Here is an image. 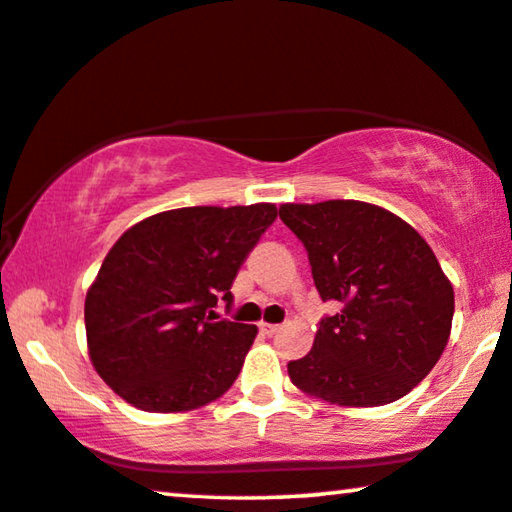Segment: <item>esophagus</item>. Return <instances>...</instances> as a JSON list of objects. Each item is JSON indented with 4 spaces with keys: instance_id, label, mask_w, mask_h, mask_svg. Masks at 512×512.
<instances>
[{
    "instance_id": "34e87169",
    "label": "esophagus",
    "mask_w": 512,
    "mask_h": 512,
    "mask_svg": "<svg viewBox=\"0 0 512 512\" xmlns=\"http://www.w3.org/2000/svg\"><path fill=\"white\" fill-rule=\"evenodd\" d=\"M259 328H262V332H264L266 337H273L275 332H280V326H275V323H262V326H259Z\"/></svg>"
}]
</instances>
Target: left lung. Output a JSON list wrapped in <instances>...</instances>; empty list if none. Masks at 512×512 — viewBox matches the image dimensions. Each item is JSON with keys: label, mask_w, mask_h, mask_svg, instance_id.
<instances>
[{"label": "left lung", "mask_w": 512, "mask_h": 512, "mask_svg": "<svg viewBox=\"0 0 512 512\" xmlns=\"http://www.w3.org/2000/svg\"><path fill=\"white\" fill-rule=\"evenodd\" d=\"M303 241L323 300L305 358L287 364L300 392L346 408L401 399L440 360L451 335L453 287L424 237L387 209L360 200L280 207Z\"/></svg>", "instance_id": "left-lung-1"}]
</instances>
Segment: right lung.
I'll list each match as a JSON object with an SVG mask.
<instances>
[{"label":"right lung","instance_id":"right-lung-1","mask_svg":"<svg viewBox=\"0 0 512 512\" xmlns=\"http://www.w3.org/2000/svg\"><path fill=\"white\" fill-rule=\"evenodd\" d=\"M278 209L182 207L143 218L104 257L84 303L88 355L120 399L186 412L237 380L257 328L218 319L232 282Z\"/></svg>","mask_w":512,"mask_h":512}]
</instances>
